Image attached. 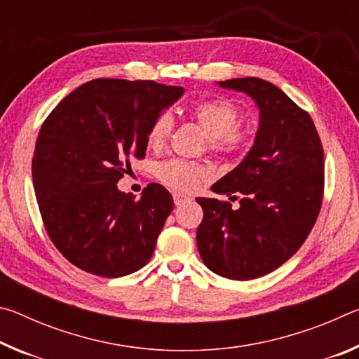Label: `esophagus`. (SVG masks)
Returning <instances> with one entry per match:
<instances>
[{"label":"esophagus","instance_id":"esophagus-1","mask_svg":"<svg viewBox=\"0 0 359 359\" xmlns=\"http://www.w3.org/2000/svg\"><path fill=\"white\" fill-rule=\"evenodd\" d=\"M172 198H174V203H175V205H182L184 203L191 201V198H190V196H187V194H182V193H174V194H172Z\"/></svg>","mask_w":359,"mask_h":359}]
</instances>
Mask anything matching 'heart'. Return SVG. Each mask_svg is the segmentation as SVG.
I'll list each match as a JSON object with an SVG mask.
<instances>
[{"label":"heart","instance_id":"b5f03b06","mask_svg":"<svg viewBox=\"0 0 359 359\" xmlns=\"http://www.w3.org/2000/svg\"><path fill=\"white\" fill-rule=\"evenodd\" d=\"M193 117L198 120L201 128L209 136L210 149L220 154H238L247 145V133L239 128V111L228 100L215 98L198 102L193 107ZM172 131L171 114L163 112L151 121L147 133L149 147L160 150L166 145ZM156 179L169 188L179 191H194L212 177V169L203 163L171 158L160 161L155 168Z\"/></svg>","mask_w":359,"mask_h":359}]
</instances>
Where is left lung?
I'll return each instance as SVG.
<instances>
[{
    "label": "left lung",
    "instance_id": "obj_1",
    "mask_svg": "<svg viewBox=\"0 0 359 359\" xmlns=\"http://www.w3.org/2000/svg\"><path fill=\"white\" fill-rule=\"evenodd\" d=\"M218 85L250 96L259 109V126L244 160L212 185L218 194L236 199L241 194L239 209L215 198H196L204 210L196 244L212 272L252 280L293 257L317 222L323 147L311 115L274 83L244 77Z\"/></svg>",
    "mask_w": 359,
    "mask_h": 359
}]
</instances>
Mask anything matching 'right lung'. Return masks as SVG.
I'll list each match as a JSON object with an SVG mask.
<instances>
[{
	"label": "right lung",
	"mask_w": 359,
	"mask_h": 359,
	"mask_svg": "<svg viewBox=\"0 0 359 359\" xmlns=\"http://www.w3.org/2000/svg\"><path fill=\"white\" fill-rule=\"evenodd\" d=\"M182 87L154 81L95 79L48 114L36 139L33 185L52 239L79 269L123 277L149 263L174 201L150 184L135 199L117 188L147 133Z\"/></svg>",
	"instance_id": "1"
}]
</instances>
